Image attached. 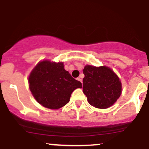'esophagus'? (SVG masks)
<instances>
[{"mask_svg": "<svg viewBox=\"0 0 149 149\" xmlns=\"http://www.w3.org/2000/svg\"><path fill=\"white\" fill-rule=\"evenodd\" d=\"M77 79H78V80H79L80 82H81V83H83V80L81 79V77H79V78H77Z\"/></svg>", "mask_w": 149, "mask_h": 149, "instance_id": "1", "label": "esophagus"}]
</instances>
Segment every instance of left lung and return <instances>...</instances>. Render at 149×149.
Returning a JSON list of instances; mask_svg holds the SVG:
<instances>
[{
	"label": "left lung",
	"instance_id": "8db88e82",
	"mask_svg": "<svg viewBox=\"0 0 149 149\" xmlns=\"http://www.w3.org/2000/svg\"><path fill=\"white\" fill-rule=\"evenodd\" d=\"M83 72V91L89 104L98 109L113 105L122 92V84L114 71L106 66L86 65Z\"/></svg>",
	"mask_w": 149,
	"mask_h": 149
}]
</instances>
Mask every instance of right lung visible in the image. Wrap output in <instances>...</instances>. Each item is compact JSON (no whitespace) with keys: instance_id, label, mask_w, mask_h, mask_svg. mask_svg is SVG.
Wrapping results in <instances>:
<instances>
[{"instance_id":"right-lung-1","label":"right lung","mask_w":149,"mask_h":149,"mask_svg":"<svg viewBox=\"0 0 149 149\" xmlns=\"http://www.w3.org/2000/svg\"><path fill=\"white\" fill-rule=\"evenodd\" d=\"M29 85L35 100L42 107L59 109L69 102L71 93L82 83L64 69L63 62L40 61L29 76Z\"/></svg>"}]
</instances>
